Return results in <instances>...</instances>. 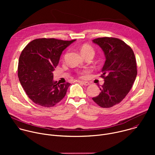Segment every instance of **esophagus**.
Returning a JSON list of instances; mask_svg holds the SVG:
<instances>
[{
  "label": "esophagus",
  "instance_id": "obj_1",
  "mask_svg": "<svg viewBox=\"0 0 155 155\" xmlns=\"http://www.w3.org/2000/svg\"><path fill=\"white\" fill-rule=\"evenodd\" d=\"M78 82H79V83H81L82 84H83V85H85V86H88L90 84V83L88 82V81H78Z\"/></svg>",
  "mask_w": 155,
  "mask_h": 155
}]
</instances>
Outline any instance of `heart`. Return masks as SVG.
<instances>
[{"instance_id": "b5f03b06", "label": "heart", "mask_w": 155, "mask_h": 155, "mask_svg": "<svg viewBox=\"0 0 155 155\" xmlns=\"http://www.w3.org/2000/svg\"><path fill=\"white\" fill-rule=\"evenodd\" d=\"M80 51L83 57H85L86 56H91L93 57L95 54L94 49L91 46L88 45H83L80 48ZM78 74L79 75H81L82 73L78 72Z\"/></svg>"}]
</instances>
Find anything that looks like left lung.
I'll list each match as a JSON object with an SVG mask.
<instances>
[{
    "instance_id": "obj_1",
    "label": "left lung",
    "mask_w": 155,
    "mask_h": 155,
    "mask_svg": "<svg viewBox=\"0 0 155 155\" xmlns=\"http://www.w3.org/2000/svg\"><path fill=\"white\" fill-rule=\"evenodd\" d=\"M103 50L105 62L101 75L104 79L100 94L93 100L102 108H110L121 102L127 96L137 74L134 51L123 40L114 37L93 40Z\"/></svg>"
}]
</instances>
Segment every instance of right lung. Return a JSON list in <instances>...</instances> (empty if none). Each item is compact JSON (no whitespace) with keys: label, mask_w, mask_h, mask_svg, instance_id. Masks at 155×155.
<instances>
[{"label":"right lung","mask_w":155,"mask_h":155,"mask_svg":"<svg viewBox=\"0 0 155 155\" xmlns=\"http://www.w3.org/2000/svg\"><path fill=\"white\" fill-rule=\"evenodd\" d=\"M75 40L37 38L29 43L22 51L18 76L26 94L35 104L51 107L65 96L71 84L53 81V72L63 50Z\"/></svg>","instance_id":"1"}]
</instances>
